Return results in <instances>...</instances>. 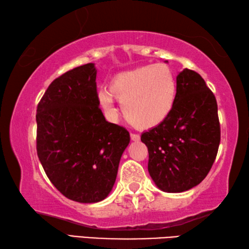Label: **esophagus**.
<instances>
[{
    "mask_svg": "<svg viewBox=\"0 0 249 249\" xmlns=\"http://www.w3.org/2000/svg\"><path fill=\"white\" fill-rule=\"evenodd\" d=\"M130 140L134 142H138L141 140L140 134H135V133H130Z\"/></svg>",
    "mask_w": 249,
    "mask_h": 249,
    "instance_id": "1",
    "label": "esophagus"
}]
</instances>
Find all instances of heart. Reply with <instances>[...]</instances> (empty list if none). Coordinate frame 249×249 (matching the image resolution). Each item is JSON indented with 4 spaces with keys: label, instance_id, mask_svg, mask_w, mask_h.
Segmentation results:
<instances>
[{
    "label": "heart",
    "instance_id": "b5f03b06",
    "mask_svg": "<svg viewBox=\"0 0 249 249\" xmlns=\"http://www.w3.org/2000/svg\"><path fill=\"white\" fill-rule=\"evenodd\" d=\"M176 93V79L169 67L147 65L116 74L109 90H99L98 99L105 111L113 113L115 98L130 124L137 128H151L170 114Z\"/></svg>",
    "mask_w": 249,
    "mask_h": 249
}]
</instances>
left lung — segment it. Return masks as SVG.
<instances>
[{
	"mask_svg": "<svg viewBox=\"0 0 249 249\" xmlns=\"http://www.w3.org/2000/svg\"><path fill=\"white\" fill-rule=\"evenodd\" d=\"M141 140L148 148L149 175L160 190L187 191L208 176L221 128L216 99L199 73L185 68L177 75L171 113Z\"/></svg>",
	"mask_w": 249,
	"mask_h": 249,
	"instance_id": "1",
	"label": "left lung"
}]
</instances>
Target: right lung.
Here are the masks:
<instances>
[{"mask_svg":"<svg viewBox=\"0 0 249 249\" xmlns=\"http://www.w3.org/2000/svg\"><path fill=\"white\" fill-rule=\"evenodd\" d=\"M95 79L94 64L67 71L50 83L37 105L41 166L59 192L80 203L108 196L129 144L127 129L105 121Z\"/></svg>","mask_w":249,"mask_h":249,"instance_id":"1","label":"right lung"}]
</instances>
